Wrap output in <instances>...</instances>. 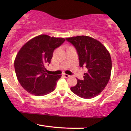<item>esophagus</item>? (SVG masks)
<instances>
[{"instance_id": "obj_1", "label": "esophagus", "mask_w": 131, "mask_h": 131, "mask_svg": "<svg viewBox=\"0 0 131 131\" xmlns=\"http://www.w3.org/2000/svg\"><path fill=\"white\" fill-rule=\"evenodd\" d=\"M63 76L64 77H65V78H69L70 76V75H68V74H64V73L63 74Z\"/></svg>"}]
</instances>
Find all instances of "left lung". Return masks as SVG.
I'll list each match as a JSON object with an SVG mask.
<instances>
[{
    "instance_id": "8db88e82",
    "label": "left lung",
    "mask_w": 131,
    "mask_h": 131,
    "mask_svg": "<svg viewBox=\"0 0 131 131\" xmlns=\"http://www.w3.org/2000/svg\"><path fill=\"white\" fill-rule=\"evenodd\" d=\"M75 47L79 66L87 68L84 80L77 79L71 91L83 99H92L100 94L107 85L112 73V58L106 47L95 39L87 36L66 38Z\"/></svg>"
}]
</instances>
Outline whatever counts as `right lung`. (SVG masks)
<instances>
[{"label": "right lung", "mask_w": 131, "mask_h": 131, "mask_svg": "<svg viewBox=\"0 0 131 131\" xmlns=\"http://www.w3.org/2000/svg\"><path fill=\"white\" fill-rule=\"evenodd\" d=\"M65 39L41 34L22 46L14 61L16 77L23 88L36 96L45 95L53 91L61 75L47 74L46 64L50 63L53 50Z\"/></svg>", "instance_id": "add662e5"}]
</instances>
